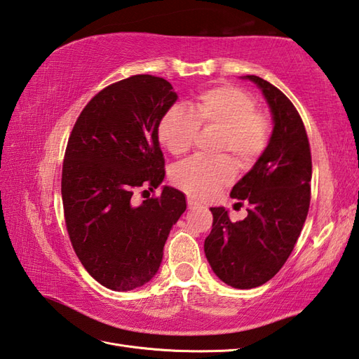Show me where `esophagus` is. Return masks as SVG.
Instances as JSON below:
<instances>
[{"mask_svg":"<svg viewBox=\"0 0 359 359\" xmlns=\"http://www.w3.org/2000/svg\"><path fill=\"white\" fill-rule=\"evenodd\" d=\"M200 203L197 202V200H194L193 197H188V210H196V208H198Z\"/></svg>","mask_w":359,"mask_h":359,"instance_id":"esophagus-1","label":"esophagus"}]
</instances>
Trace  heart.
I'll list each match as a JSON object with an SVG mask.
<instances>
[{
  "mask_svg": "<svg viewBox=\"0 0 359 359\" xmlns=\"http://www.w3.org/2000/svg\"><path fill=\"white\" fill-rule=\"evenodd\" d=\"M198 127L220 130L217 154L228 153L238 166L255 162L268 147L271 127L257 102L234 86H217L187 104L172 105L157 127L161 145L174 156L188 153L194 145ZM234 170L226 157L191 159L172 171V182L194 198H206L232 180Z\"/></svg>",
  "mask_w": 359,
  "mask_h": 359,
  "instance_id": "obj_1",
  "label": "heart"
}]
</instances>
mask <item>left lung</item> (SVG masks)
<instances>
[{
	"mask_svg": "<svg viewBox=\"0 0 359 359\" xmlns=\"http://www.w3.org/2000/svg\"><path fill=\"white\" fill-rule=\"evenodd\" d=\"M243 79L262 90L273 130L262 156L231 191L232 198L248 203V215L231 222L223 206L211 208L205 255L228 286L252 289L283 268L297 243L311 205L312 159L304 123L286 95L254 74Z\"/></svg>",
	"mask_w": 359,
	"mask_h": 359,
	"instance_id": "8db88e82",
	"label": "left lung"
}]
</instances>
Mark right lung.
I'll list each match as a JSON object with an SVG mask.
<instances>
[{
  "instance_id": "add662e5",
  "label": "right lung",
  "mask_w": 359,
  "mask_h": 359,
  "mask_svg": "<svg viewBox=\"0 0 359 359\" xmlns=\"http://www.w3.org/2000/svg\"><path fill=\"white\" fill-rule=\"evenodd\" d=\"M176 101L163 78L114 82L86 105L67 144L61 194L72 246L91 277L118 292L154 277L172 224L187 210L185 194L171 187L131 203L136 188L154 191L163 182L157 127Z\"/></svg>"
}]
</instances>
